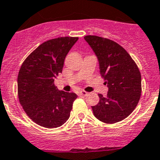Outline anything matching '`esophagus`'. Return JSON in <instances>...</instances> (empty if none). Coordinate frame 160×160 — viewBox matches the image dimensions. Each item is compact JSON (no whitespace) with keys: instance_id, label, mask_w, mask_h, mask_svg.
Wrapping results in <instances>:
<instances>
[{"instance_id":"34e87169","label":"esophagus","mask_w":160,"mask_h":160,"mask_svg":"<svg viewBox=\"0 0 160 160\" xmlns=\"http://www.w3.org/2000/svg\"><path fill=\"white\" fill-rule=\"evenodd\" d=\"M78 96H88V92H85V91H80V92H78Z\"/></svg>"}]
</instances>
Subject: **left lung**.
Masks as SVG:
<instances>
[{
	"label": "left lung",
	"instance_id": "obj_1",
	"mask_svg": "<svg viewBox=\"0 0 160 160\" xmlns=\"http://www.w3.org/2000/svg\"><path fill=\"white\" fill-rule=\"evenodd\" d=\"M98 58L100 72L109 88L107 96L92 110L95 117L105 123L126 118L137 107L142 93V76L135 61L117 42L98 36L84 37Z\"/></svg>",
	"mask_w": 160,
	"mask_h": 160
}]
</instances>
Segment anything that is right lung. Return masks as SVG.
I'll return each mask as SVG.
<instances>
[{"label":"right lung","instance_id":"1","mask_svg":"<svg viewBox=\"0 0 160 160\" xmlns=\"http://www.w3.org/2000/svg\"><path fill=\"white\" fill-rule=\"evenodd\" d=\"M78 38L62 37L43 42L21 65L18 75V100L27 115L37 124L55 128L70 116L73 92L59 91L55 78L62 72L64 59Z\"/></svg>","mask_w":160,"mask_h":160}]
</instances>
